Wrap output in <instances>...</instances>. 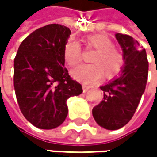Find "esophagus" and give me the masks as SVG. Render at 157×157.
I'll list each match as a JSON object with an SVG mask.
<instances>
[{"mask_svg":"<svg viewBox=\"0 0 157 157\" xmlns=\"http://www.w3.org/2000/svg\"><path fill=\"white\" fill-rule=\"evenodd\" d=\"M83 91L84 92H86V91H88V90L90 89V86H87V85H86V84H83Z\"/></svg>","mask_w":157,"mask_h":157,"instance_id":"esophagus-1","label":"esophagus"}]
</instances>
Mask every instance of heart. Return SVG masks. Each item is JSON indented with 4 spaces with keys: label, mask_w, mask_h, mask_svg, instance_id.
Masks as SVG:
<instances>
[{
    "label": "heart",
    "mask_w": 157,
    "mask_h": 157,
    "mask_svg": "<svg viewBox=\"0 0 157 157\" xmlns=\"http://www.w3.org/2000/svg\"><path fill=\"white\" fill-rule=\"evenodd\" d=\"M87 49H93L95 52L90 58L93 64L82 65L71 71L74 79L86 84H95L105 74L106 78L118 75L124 66L122 52L113 46L110 37L105 35H92L85 40ZM64 61L69 67H75L82 60V48L74 39H69L63 49Z\"/></svg>",
    "instance_id": "obj_1"
}]
</instances>
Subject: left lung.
Wrapping results in <instances>:
<instances>
[{
    "mask_svg": "<svg viewBox=\"0 0 157 157\" xmlns=\"http://www.w3.org/2000/svg\"><path fill=\"white\" fill-rule=\"evenodd\" d=\"M125 65L120 77L101 86L104 100L93 107L96 122L107 130H118L132 119L146 87L149 63L146 51L128 35L116 34Z\"/></svg>",
    "mask_w": 157,
    "mask_h": 157,
    "instance_id": "8db88e82",
    "label": "left lung"
}]
</instances>
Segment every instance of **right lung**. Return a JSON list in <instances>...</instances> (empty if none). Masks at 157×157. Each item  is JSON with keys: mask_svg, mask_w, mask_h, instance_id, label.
I'll use <instances>...</instances> for the list:
<instances>
[{"mask_svg": "<svg viewBox=\"0 0 157 157\" xmlns=\"http://www.w3.org/2000/svg\"><path fill=\"white\" fill-rule=\"evenodd\" d=\"M71 30L61 24L36 29L20 45L14 59V88L25 119L40 129H53L68 115L67 100L83 92L64 68L63 49Z\"/></svg>", "mask_w": 157, "mask_h": 157, "instance_id": "obj_1", "label": "right lung"}]
</instances>
